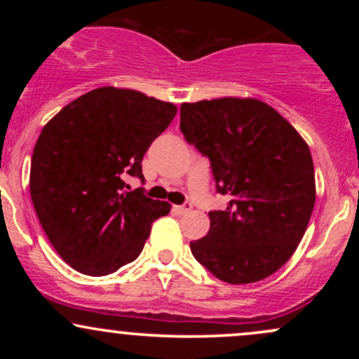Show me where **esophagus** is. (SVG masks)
Instances as JSON below:
<instances>
[{"mask_svg": "<svg viewBox=\"0 0 359 359\" xmlns=\"http://www.w3.org/2000/svg\"><path fill=\"white\" fill-rule=\"evenodd\" d=\"M191 209H192V204L191 203H185L182 205H174V211L177 214H187L189 211H191Z\"/></svg>", "mask_w": 359, "mask_h": 359, "instance_id": "obj_1", "label": "esophagus"}]
</instances>
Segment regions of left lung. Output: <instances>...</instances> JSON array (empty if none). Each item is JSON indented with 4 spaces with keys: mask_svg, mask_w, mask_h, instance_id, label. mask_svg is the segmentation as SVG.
Returning a JSON list of instances; mask_svg holds the SVG:
<instances>
[{
    "mask_svg": "<svg viewBox=\"0 0 359 359\" xmlns=\"http://www.w3.org/2000/svg\"><path fill=\"white\" fill-rule=\"evenodd\" d=\"M180 130L209 156L217 192L211 228L191 241L194 258L228 283L275 273L297 250L316 203L309 145L278 111L253 97L182 102Z\"/></svg>",
    "mask_w": 359,
    "mask_h": 359,
    "instance_id": "1",
    "label": "left lung"
}]
</instances>
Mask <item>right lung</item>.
<instances>
[{
    "label": "right lung",
    "mask_w": 359,
    "mask_h": 359,
    "mask_svg": "<svg viewBox=\"0 0 359 359\" xmlns=\"http://www.w3.org/2000/svg\"><path fill=\"white\" fill-rule=\"evenodd\" d=\"M177 114V106L113 86L82 94L43 126L30 168L32 203L65 263L102 277L133 262L151 222L170 204L125 191L143 179L142 160Z\"/></svg>",
    "instance_id": "obj_1"
}]
</instances>
